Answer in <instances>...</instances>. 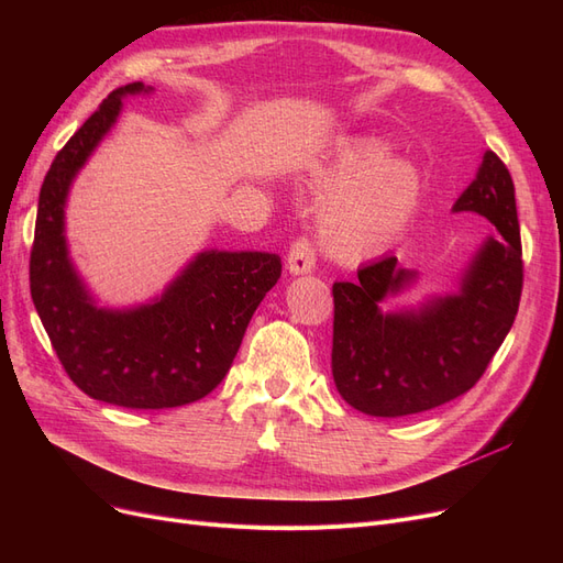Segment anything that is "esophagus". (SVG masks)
<instances>
[{
  "mask_svg": "<svg viewBox=\"0 0 563 563\" xmlns=\"http://www.w3.org/2000/svg\"><path fill=\"white\" fill-rule=\"evenodd\" d=\"M314 263H317L314 244L310 240H305V236H300V240L291 244V251L286 255L288 272H291V275H308V272L314 269Z\"/></svg>",
  "mask_w": 563,
  "mask_h": 563,
  "instance_id": "1",
  "label": "esophagus"
}]
</instances>
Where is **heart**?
Instances as JSON below:
<instances>
[{"mask_svg": "<svg viewBox=\"0 0 563 563\" xmlns=\"http://www.w3.org/2000/svg\"><path fill=\"white\" fill-rule=\"evenodd\" d=\"M333 190L317 216L321 244L340 261H362L395 244L418 211L422 180L413 162L378 141L345 147L323 172Z\"/></svg>", "mask_w": 563, "mask_h": 563, "instance_id": "heart-1", "label": "heart"}]
</instances>
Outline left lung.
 Returning <instances> with one entry per match:
<instances>
[{"label": "left lung", "mask_w": 563, "mask_h": 563, "mask_svg": "<svg viewBox=\"0 0 563 563\" xmlns=\"http://www.w3.org/2000/svg\"><path fill=\"white\" fill-rule=\"evenodd\" d=\"M460 211L484 216L500 236H488L472 255L455 294L383 312L387 298L418 282L395 255L362 267L356 282L333 284L331 371L356 411L399 418L465 395L512 329L523 284L515 183L490 150L453 203Z\"/></svg>", "instance_id": "8db88e82"}]
</instances>
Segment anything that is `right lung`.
Returning <instances> with one entry per match:
<instances>
[{"label": "right lung", "instance_id": "right-lung-1", "mask_svg": "<svg viewBox=\"0 0 563 563\" xmlns=\"http://www.w3.org/2000/svg\"><path fill=\"white\" fill-rule=\"evenodd\" d=\"M150 91L143 81L112 91L51 164L30 253V294L65 373L84 395L124 408H176L207 397L225 378L255 308L282 277V258L265 251H201L150 302L124 310L96 302L67 249V195L117 124L122 98Z\"/></svg>", "mask_w": 563, "mask_h": 563}]
</instances>
